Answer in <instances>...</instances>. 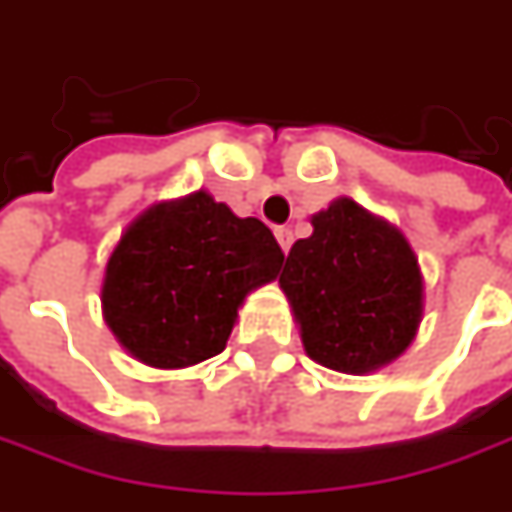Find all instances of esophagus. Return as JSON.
<instances>
[{"mask_svg":"<svg viewBox=\"0 0 512 512\" xmlns=\"http://www.w3.org/2000/svg\"><path fill=\"white\" fill-rule=\"evenodd\" d=\"M276 242H279V247L287 253L290 245H293V230H290V227H276Z\"/></svg>","mask_w":512,"mask_h":512,"instance_id":"1","label":"esophagus"}]
</instances>
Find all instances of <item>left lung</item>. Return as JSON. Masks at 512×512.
I'll return each instance as SVG.
<instances>
[{
  "instance_id": "obj_1",
  "label": "left lung",
  "mask_w": 512,
  "mask_h": 512,
  "mask_svg": "<svg viewBox=\"0 0 512 512\" xmlns=\"http://www.w3.org/2000/svg\"><path fill=\"white\" fill-rule=\"evenodd\" d=\"M310 225L279 276L305 353L336 373L382 370L419 336V256L399 227L350 196L313 213Z\"/></svg>"
}]
</instances>
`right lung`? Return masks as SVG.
<instances>
[{"instance_id": "add662e5", "label": "right lung", "mask_w": 512, "mask_h": 512, "mask_svg": "<svg viewBox=\"0 0 512 512\" xmlns=\"http://www.w3.org/2000/svg\"><path fill=\"white\" fill-rule=\"evenodd\" d=\"M282 262L259 219H239L202 187L122 230L99 287L102 319L136 362L182 370L225 350L239 307Z\"/></svg>"}]
</instances>
